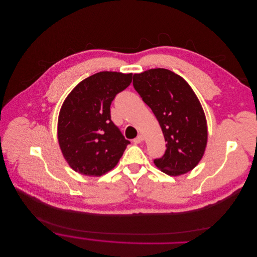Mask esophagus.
<instances>
[{
  "mask_svg": "<svg viewBox=\"0 0 257 257\" xmlns=\"http://www.w3.org/2000/svg\"><path fill=\"white\" fill-rule=\"evenodd\" d=\"M144 141V136L143 135H139L135 140H134V143L135 144H140L141 142Z\"/></svg>",
  "mask_w": 257,
  "mask_h": 257,
  "instance_id": "esophagus-1",
  "label": "esophagus"
}]
</instances>
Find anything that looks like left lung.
<instances>
[{"mask_svg":"<svg viewBox=\"0 0 257 257\" xmlns=\"http://www.w3.org/2000/svg\"><path fill=\"white\" fill-rule=\"evenodd\" d=\"M133 85L155 114L167 143L165 154L154 163L170 176L192 170L206 150L208 126L191 87L179 75L160 68L135 74Z\"/></svg>","mask_w":257,"mask_h":257,"instance_id":"1","label":"left lung"}]
</instances>
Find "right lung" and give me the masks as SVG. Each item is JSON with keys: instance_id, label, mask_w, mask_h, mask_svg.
<instances>
[{"instance_id": "add662e5", "label": "right lung", "mask_w": 257, "mask_h": 257, "mask_svg": "<svg viewBox=\"0 0 257 257\" xmlns=\"http://www.w3.org/2000/svg\"><path fill=\"white\" fill-rule=\"evenodd\" d=\"M133 74L100 72L80 82L62 105L58 140L73 170L101 176L113 169L130 144L112 122L110 105L132 83Z\"/></svg>"}]
</instances>
